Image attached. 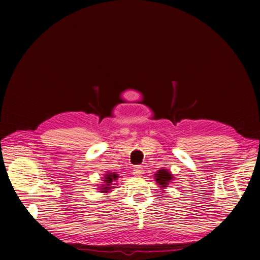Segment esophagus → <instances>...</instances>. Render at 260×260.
Segmentation results:
<instances>
[{
  "instance_id": "esophagus-1",
  "label": "esophagus",
  "mask_w": 260,
  "mask_h": 260,
  "mask_svg": "<svg viewBox=\"0 0 260 260\" xmlns=\"http://www.w3.org/2000/svg\"><path fill=\"white\" fill-rule=\"evenodd\" d=\"M144 173V170H143L142 167H135L133 170V174L135 176H142V174Z\"/></svg>"
}]
</instances>
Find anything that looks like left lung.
<instances>
[{"label":"left lung","mask_w":260,"mask_h":260,"mask_svg":"<svg viewBox=\"0 0 260 260\" xmlns=\"http://www.w3.org/2000/svg\"><path fill=\"white\" fill-rule=\"evenodd\" d=\"M154 179H155L156 183L158 184V187H161L162 192H164V189H167L170 182H172L173 174L171 173V171L163 168L154 174Z\"/></svg>","instance_id":"1"}]
</instances>
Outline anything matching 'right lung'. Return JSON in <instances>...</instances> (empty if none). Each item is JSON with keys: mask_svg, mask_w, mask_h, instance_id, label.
I'll return each mask as SVG.
<instances>
[{"mask_svg": "<svg viewBox=\"0 0 260 260\" xmlns=\"http://www.w3.org/2000/svg\"><path fill=\"white\" fill-rule=\"evenodd\" d=\"M118 176L119 175L116 172H106V174H105L104 179H103V183L101 185H98V186H101V187H98L99 192L109 193L110 191H112V189L116 187L115 186L116 183H114V182H116V180L118 179Z\"/></svg>", "mask_w": 260, "mask_h": 260, "instance_id": "right-lung-1", "label": "right lung"}]
</instances>
